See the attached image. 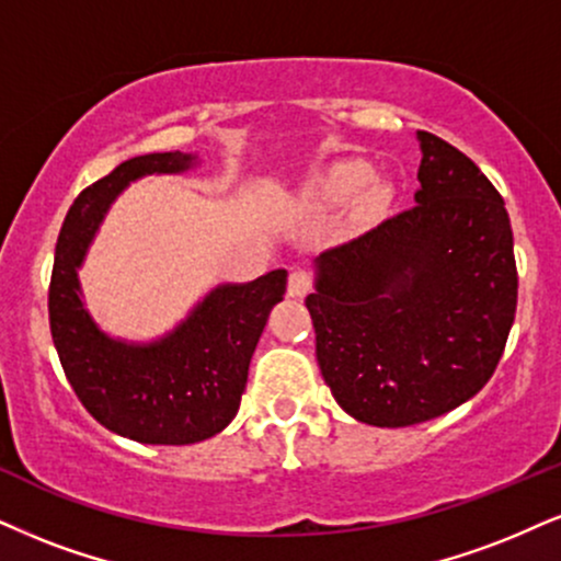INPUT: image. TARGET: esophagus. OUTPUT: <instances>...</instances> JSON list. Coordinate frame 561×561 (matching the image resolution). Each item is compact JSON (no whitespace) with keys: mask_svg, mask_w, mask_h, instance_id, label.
<instances>
[{"mask_svg":"<svg viewBox=\"0 0 561 561\" xmlns=\"http://www.w3.org/2000/svg\"><path fill=\"white\" fill-rule=\"evenodd\" d=\"M309 291H312V278H309V273L294 270V273L288 275V296H291V299H304Z\"/></svg>","mask_w":561,"mask_h":561,"instance_id":"obj_1","label":"esophagus"}]
</instances>
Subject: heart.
<instances>
[{"label":"heart","mask_w":561,"mask_h":561,"mask_svg":"<svg viewBox=\"0 0 561 561\" xmlns=\"http://www.w3.org/2000/svg\"><path fill=\"white\" fill-rule=\"evenodd\" d=\"M369 171L364 165H354V163H345V165H335V169L324 171V174L317 179L314 184V197L320 203H345L358 192V186L366 182ZM385 205V186L382 184H369L366 190H362L358 195V207L364 213H377L379 207Z\"/></svg>","instance_id":"1"}]
</instances>
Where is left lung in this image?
<instances>
[{
    "instance_id": "1",
    "label": "left lung",
    "mask_w": 561,
    "mask_h": 561,
    "mask_svg": "<svg viewBox=\"0 0 561 561\" xmlns=\"http://www.w3.org/2000/svg\"><path fill=\"white\" fill-rule=\"evenodd\" d=\"M416 205L314 260L317 364L348 416L411 426L471 400L500 364L517 270L504 199L471 158L416 133Z\"/></svg>"
}]
</instances>
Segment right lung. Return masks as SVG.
Returning <instances> with one entry per match:
<instances>
[{
  "instance_id": "add662e5",
  "label": "right lung",
  "mask_w": 561,
  "mask_h": 561,
  "mask_svg": "<svg viewBox=\"0 0 561 561\" xmlns=\"http://www.w3.org/2000/svg\"><path fill=\"white\" fill-rule=\"evenodd\" d=\"M199 165V153L179 150L119 163L80 192L54 254L48 322L61 369L90 416L142 445H195L231 424L267 317L286 294V270L218 283L184 320L150 341L116 337L90 314L80 267L112 205L145 176H179Z\"/></svg>"
}]
</instances>
